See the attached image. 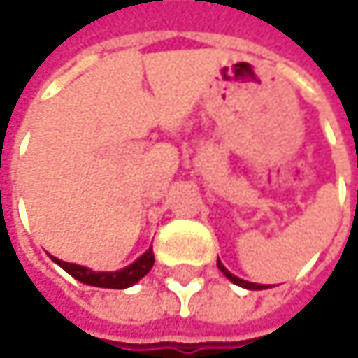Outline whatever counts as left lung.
<instances>
[{
    "label": "left lung",
    "mask_w": 358,
    "mask_h": 358,
    "mask_svg": "<svg viewBox=\"0 0 358 358\" xmlns=\"http://www.w3.org/2000/svg\"><path fill=\"white\" fill-rule=\"evenodd\" d=\"M217 267H220V271H222V273H224V275H226V278H228L232 284H236V286H243V288H249V290H263V288H265L263 284H252V282H247V280H241V278H236L234 273H230V271H228V269L222 265V261H220V259H217Z\"/></svg>",
    "instance_id": "1"
}]
</instances>
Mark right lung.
<instances>
[{"mask_svg": "<svg viewBox=\"0 0 358 358\" xmlns=\"http://www.w3.org/2000/svg\"><path fill=\"white\" fill-rule=\"evenodd\" d=\"M62 269H66L72 278H76L78 282L87 284V286H99V288H115V290H122V288H130L134 286L141 278H145L153 263H155V255L153 249L145 250L134 263H130L128 267L120 269V271H93L89 267H83V265H76V263H66L57 257H51Z\"/></svg>", "mask_w": 358, "mask_h": 358, "instance_id": "right-lung-1", "label": "right lung"}]
</instances>
